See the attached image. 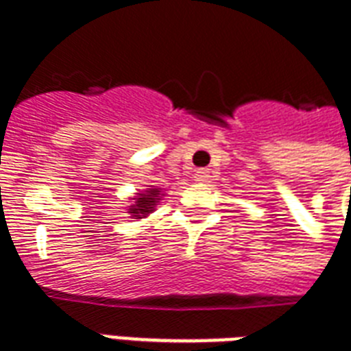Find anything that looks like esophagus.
<instances>
[{"mask_svg": "<svg viewBox=\"0 0 351 351\" xmlns=\"http://www.w3.org/2000/svg\"><path fill=\"white\" fill-rule=\"evenodd\" d=\"M193 178L197 182H206L208 178H210V169H199V171H195V175Z\"/></svg>", "mask_w": 351, "mask_h": 351, "instance_id": "34e87169", "label": "esophagus"}]
</instances>
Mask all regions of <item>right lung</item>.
<instances>
[{
    "label": "right lung",
    "instance_id": "obj_1",
    "mask_svg": "<svg viewBox=\"0 0 351 351\" xmlns=\"http://www.w3.org/2000/svg\"><path fill=\"white\" fill-rule=\"evenodd\" d=\"M165 191H162L156 186H147L140 193H134L132 197H128L127 213L132 219H145L151 215L152 211L156 210V204L162 200Z\"/></svg>",
    "mask_w": 351,
    "mask_h": 351
}]
</instances>
